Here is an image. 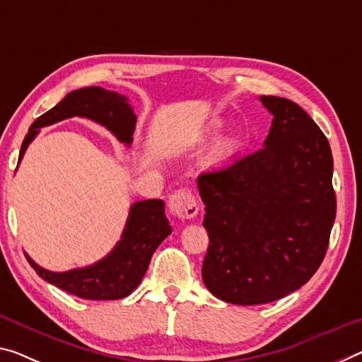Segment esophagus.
Masks as SVG:
<instances>
[{
    "instance_id": "1",
    "label": "esophagus",
    "mask_w": 362,
    "mask_h": 362,
    "mask_svg": "<svg viewBox=\"0 0 362 362\" xmlns=\"http://www.w3.org/2000/svg\"><path fill=\"white\" fill-rule=\"evenodd\" d=\"M168 209L171 214L181 220L194 218L199 212L196 197L192 196L191 191H186V189H177L175 194H171L168 200Z\"/></svg>"
}]
</instances>
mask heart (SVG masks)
Wrapping results in <instances>:
<instances>
[{"mask_svg": "<svg viewBox=\"0 0 362 362\" xmlns=\"http://www.w3.org/2000/svg\"><path fill=\"white\" fill-rule=\"evenodd\" d=\"M236 148H238L236 139H233V137L223 139V141L216 144V147L214 148V152H212V162H214V163L223 162L225 158L231 157V155L236 152Z\"/></svg>", "mask_w": 362, "mask_h": 362, "instance_id": "heart-1", "label": "heart"}]
</instances>
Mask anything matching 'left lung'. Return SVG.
<instances>
[{
    "mask_svg": "<svg viewBox=\"0 0 362 362\" xmlns=\"http://www.w3.org/2000/svg\"><path fill=\"white\" fill-rule=\"evenodd\" d=\"M274 115L264 147L197 177L205 204L207 290L221 301H276L310 280L329 247L337 197L330 144L291 100L262 95Z\"/></svg>",
    "mask_w": 362,
    "mask_h": 362,
    "instance_id": "obj_1",
    "label": "left lung"
}]
</instances>
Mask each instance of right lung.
<instances>
[{
  "label": "right lung",
  "mask_w": 362,
  "mask_h": 362,
  "mask_svg": "<svg viewBox=\"0 0 362 362\" xmlns=\"http://www.w3.org/2000/svg\"><path fill=\"white\" fill-rule=\"evenodd\" d=\"M126 95L105 90L102 87H86L66 95L40 118L33 121L22 142L19 162L29 144L40 132V127L58 121L81 116L107 127L119 142L129 146L136 127V115ZM171 233L165 215V204L160 199L139 200L131 205L123 236L107 257L98 262L68 272H49L37 265L25 254L32 269L43 280L82 299H121L129 296L146 275L150 259L163 239Z\"/></svg>",
  "instance_id": "add662e5"
}]
</instances>
